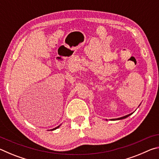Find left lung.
I'll return each instance as SVG.
<instances>
[{
    "label": "left lung",
    "instance_id": "1",
    "mask_svg": "<svg viewBox=\"0 0 159 159\" xmlns=\"http://www.w3.org/2000/svg\"><path fill=\"white\" fill-rule=\"evenodd\" d=\"M139 105H140V104H139ZM133 114V113H131V114H128V115H126V116H123V117H120V118H114V119H111V120H122V119H124V118H126L127 117H128L129 116H130V115H132ZM106 120H107V119H106Z\"/></svg>",
    "mask_w": 159,
    "mask_h": 159
}]
</instances>
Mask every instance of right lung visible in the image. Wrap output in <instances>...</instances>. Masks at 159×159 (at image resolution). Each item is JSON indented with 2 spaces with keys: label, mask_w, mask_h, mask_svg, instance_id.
I'll list each match as a JSON object with an SVG mask.
<instances>
[{
  "label": "right lung",
  "mask_w": 159,
  "mask_h": 159,
  "mask_svg": "<svg viewBox=\"0 0 159 159\" xmlns=\"http://www.w3.org/2000/svg\"><path fill=\"white\" fill-rule=\"evenodd\" d=\"M61 125H58L57 127H56V128H53V129H51V130H56V129H57V128H60V126Z\"/></svg>",
  "instance_id": "add662e5"
}]
</instances>
